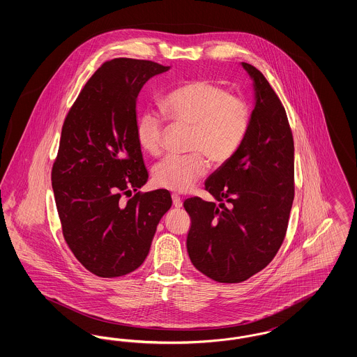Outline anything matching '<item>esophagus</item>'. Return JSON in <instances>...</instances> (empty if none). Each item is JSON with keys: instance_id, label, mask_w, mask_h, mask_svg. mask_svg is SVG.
<instances>
[{"instance_id": "34e87169", "label": "esophagus", "mask_w": 357, "mask_h": 357, "mask_svg": "<svg viewBox=\"0 0 357 357\" xmlns=\"http://www.w3.org/2000/svg\"><path fill=\"white\" fill-rule=\"evenodd\" d=\"M172 204H174V206H175L176 208H181L183 202H182V198H181L179 195L174 194V195H172Z\"/></svg>"}]
</instances>
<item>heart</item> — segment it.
<instances>
[{
    "label": "heart",
    "mask_w": 357,
    "mask_h": 357,
    "mask_svg": "<svg viewBox=\"0 0 357 357\" xmlns=\"http://www.w3.org/2000/svg\"><path fill=\"white\" fill-rule=\"evenodd\" d=\"M163 108L175 124L191 128L187 156L169 155L153 169L155 186L186 192L207 172L204 158L215 166L226 163L248 132L250 109L246 102L230 95L223 85L195 80L172 91ZM165 123L153 111L136 124V139L143 150L158 155L163 149Z\"/></svg>",
    "instance_id": "heart-1"
}]
</instances>
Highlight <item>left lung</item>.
Returning <instances> with one entry per match:
<instances>
[{
    "label": "left lung",
    "instance_id": "left-lung-1",
    "mask_svg": "<svg viewBox=\"0 0 357 357\" xmlns=\"http://www.w3.org/2000/svg\"><path fill=\"white\" fill-rule=\"evenodd\" d=\"M241 66L253 82L255 108L237 151L204 182L220 204L197 197L185 201L190 259L226 284L269 265L285 238L294 197V146L285 108L258 69Z\"/></svg>",
    "mask_w": 357,
    "mask_h": 357
}]
</instances>
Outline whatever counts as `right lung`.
Wrapping results in <instances>:
<instances>
[{"label":"right lung","mask_w":357,"mask_h":357,"mask_svg":"<svg viewBox=\"0 0 357 357\" xmlns=\"http://www.w3.org/2000/svg\"><path fill=\"white\" fill-rule=\"evenodd\" d=\"M169 69L147 60L107 61L64 121L52 169L56 206L69 249L99 277L137 269L172 204L163 188L136 192L149 181L136 139L137 95L151 77ZM124 195L132 198L124 202Z\"/></svg>","instance_id":"obj_1"}]
</instances>
